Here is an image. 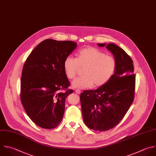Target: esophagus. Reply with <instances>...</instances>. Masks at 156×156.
<instances>
[{"label": "esophagus", "mask_w": 156, "mask_h": 156, "mask_svg": "<svg viewBox=\"0 0 156 156\" xmlns=\"http://www.w3.org/2000/svg\"><path fill=\"white\" fill-rule=\"evenodd\" d=\"M75 93H76V94H80V93H81V91L80 90H76V91H75Z\"/></svg>", "instance_id": "esophagus-1"}]
</instances>
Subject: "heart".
Returning <instances> with one entry per match:
<instances>
[{
	"instance_id": "1",
	"label": "heart",
	"mask_w": 156,
	"mask_h": 156,
	"mask_svg": "<svg viewBox=\"0 0 156 156\" xmlns=\"http://www.w3.org/2000/svg\"><path fill=\"white\" fill-rule=\"evenodd\" d=\"M116 65L113 57L94 47L82 49L77 58L69 55L63 62L65 74L69 79H74L81 68H84V75L72 82V87L78 89L88 88L93 85L96 87L104 85L114 75Z\"/></svg>"
}]
</instances>
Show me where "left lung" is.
Listing matches in <instances>:
<instances>
[{"label": "left lung", "instance_id": "left-lung-1", "mask_svg": "<svg viewBox=\"0 0 156 156\" xmlns=\"http://www.w3.org/2000/svg\"><path fill=\"white\" fill-rule=\"evenodd\" d=\"M105 44H98L104 47ZM114 55L116 69L111 79L94 90H85L80 96L86 126L96 131L116 126L124 118L135 97V74L133 61L121 48L113 43L106 46Z\"/></svg>", "mask_w": 156, "mask_h": 156}]
</instances>
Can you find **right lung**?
Segmentation results:
<instances>
[{"instance_id": "1", "label": "right lung", "mask_w": 156, "mask_h": 156, "mask_svg": "<svg viewBox=\"0 0 156 156\" xmlns=\"http://www.w3.org/2000/svg\"><path fill=\"white\" fill-rule=\"evenodd\" d=\"M77 47L72 41L47 39L27 57L21 79V101L27 115L37 126L54 129L62 121L65 99L73 90L63 62Z\"/></svg>"}]
</instances>
